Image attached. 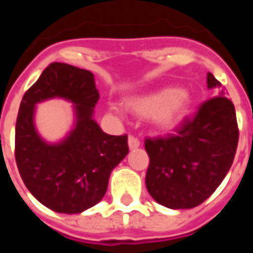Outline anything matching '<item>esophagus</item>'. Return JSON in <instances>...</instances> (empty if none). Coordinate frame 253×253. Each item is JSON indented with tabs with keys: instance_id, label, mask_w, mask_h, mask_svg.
I'll return each instance as SVG.
<instances>
[{
	"instance_id": "obj_1",
	"label": "esophagus",
	"mask_w": 253,
	"mask_h": 253,
	"mask_svg": "<svg viewBox=\"0 0 253 253\" xmlns=\"http://www.w3.org/2000/svg\"><path fill=\"white\" fill-rule=\"evenodd\" d=\"M141 146V142L138 141L137 138L134 137H128V149L130 150H134V149H138Z\"/></svg>"
}]
</instances>
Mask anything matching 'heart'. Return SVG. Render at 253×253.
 Segmentation results:
<instances>
[{
  "instance_id": "obj_1",
  "label": "heart",
  "mask_w": 253,
  "mask_h": 253,
  "mask_svg": "<svg viewBox=\"0 0 253 253\" xmlns=\"http://www.w3.org/2000/svg\"><path fill=\"white\" fill-rule=\"evenodd\" d=\"M123 103L134 115L150 118L156 128L168 131L186 116L191 105V96L186 89L163 86L148 93L127 97ZM110 112L118 115L119 110L111 105Z\"/></svg>"
}]
</instances>
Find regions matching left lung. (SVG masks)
<instances>
[{"instance_id": "1", "label": "left lung", "mask_w": 253, "mask_h": 253, "mask_svg": "<svg viewBox=\"0 0 253 253\" xmlns=\"http://www.w3.org/2000/svg\"><path fill=\"white\" fill-rule=\"evenodd\" d=\"M207 88H217V97L203 103L176 134L145 141L150 159L146 188L154 201L168 209L199 206L233 164L239 142L234 105L211 73H207Z\"/></svg>"}]
</instances>
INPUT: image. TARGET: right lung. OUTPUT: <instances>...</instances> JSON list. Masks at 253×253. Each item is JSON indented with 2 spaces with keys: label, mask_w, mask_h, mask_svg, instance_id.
Masks as SVG:
<instances>
[{
  "label": "right lung",
  "mask_w": 253,
  "mask_h": 253,
  "mask_svg": "<svg viewBox=\"0 0 253 253\" xmlns=\"http://www.w3.org/2000/svg\"><path fill=\"white\" fill-rule=\"evenodd\" d=\"M99 97L93 73L61 62L46 67L23 96L16 163L25 187L52 211L80 214L97 205L111 172L128 153L126 135H110L94 121ZM52 98L73 108L71 131L55 143L42 137L35 123L36 105Z\"/></svg>",
  "instance_id": "add662e5"
}]
</instances>
